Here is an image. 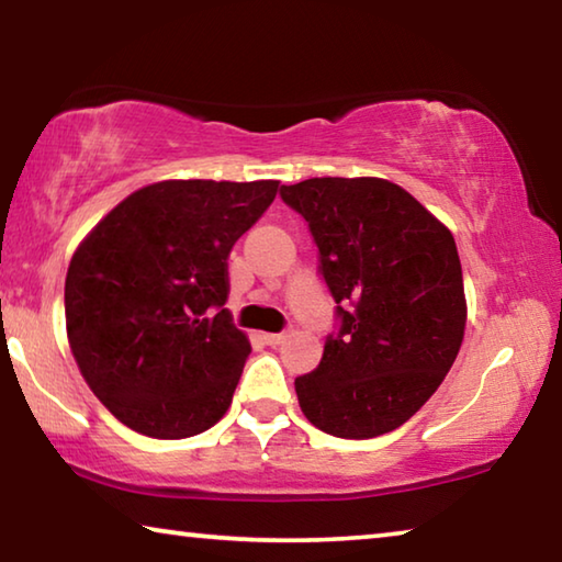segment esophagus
I'll return each instance as SVG.
<instances>
[{
    "instance_id": "34e87169",
    "label": "esophagus",
    "mask_w": 562,
    "mask_h": 562,
    "mask_svg": "<svg viewBox=\"0 0 562 562\" xmlns=\"http://www.w3.org/2000/svg\"><path fill=\"white\" fill-rule=\"evenodd\" d=\"M284 337H288L284 331H268V335H262V341H265V345H270V347H278L284 341Z\"/></svg>"
}]
</instances>
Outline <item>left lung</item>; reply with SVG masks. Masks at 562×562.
<instances>
[{
    "label": "left lung",
    "instance_id": "8db88e82",
    "mask_svg": "<svg viewBox=\"0 0 562 562\" xmlns=\"http://www.w3.org/2000/svg\"><path fill=\"white\" fill-rule=\"evenodd\" d=\"M280 195L315 237L337 302L319 367L294 379L302 414L339 439L394 431L429 402L461 349L453 235L382 178H310Z\"/></svg>",
    "mask_w": 562,
    "mask_h": 562
}]
</instances>
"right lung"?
Here are the masks:
<instances>
[{"instance_id": "add662e5", "label": "right lung", "mask_w": 562, "mask_h": 562, "mask_svg": "<svg viewBox=\"0 0 562 562\" xmlns=\"http://www.w3.org/2000/svg\"><path fill=\"white\" fill-rule=\"evenodd\" d=\"M278 180H160L121 201L66 272V335L91 392L128 429L188 439L233 402L250 341L223 310L227 255Z\"/></svg>"}]
</instances>
